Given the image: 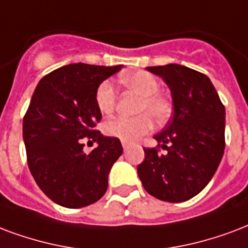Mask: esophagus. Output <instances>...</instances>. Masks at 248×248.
Here are the masks:
<instances>
[{"instance_id": "1", "label": "esophagus", "mask_w": 248, "mask_h": 248, "mask_svg": "<svg viewBox=\"0 0 248 248\" xmlns=\"http://www.w3.org/2000/svg\"><path fill=\"white\" fill-rule=\"evenodd\" d=\"M130 146H131V144H130L129 142H122V147H124V151H127L130 148Z\"/></svg>"}]
</instances>
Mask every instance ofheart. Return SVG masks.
<instances>
[{
    "mask_svg": "<svg viewBox=\"0 0 248 248\" xmlns=\"http://www.w3.org/2000/svg\"><path fill=\"white\" fill-rule=\"evenodd\" d=\"M119 82L134 93L140 96L138 104V113L142 114L137 117H115L106 121L104 131L106 135L118 138L124 142H134L148 131L154 126L151 114L154 118L163 122L170 114V102L166 96L157 92L159 82L152 75L143 71L126 73L119 78ZM117 100V93L113 84L106 80L98 85L96 91V104L101 113L113 111Z\"/></svg>",
    "mask_w": 248,
    "mask_h": 248,
    "instance_id": "heart-1",
    "label": "heart"
}]
</instances>
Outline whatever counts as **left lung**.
Masks as SVG:
<instances>
[{
  "label": "left lung",
  "instance_id": "left-lung-1",
  "mask_svg": "<svg viewBox=\"0 0 248 248\" xmlns=\"http://www.w3.org/2000/svg\"><path fill=\"white\" fill-rule=\"evenodd\" d=\"M170 91L173 117L154 138L167 150L143 148L138 176L148 193L167 202L192 199L209 184L225 151V106L208 76L167 64L147 67Z\"/></svg>",
  "mask_w": 248,
  "mask_h": 248
}]
</instances>
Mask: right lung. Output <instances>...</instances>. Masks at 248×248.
Listing matches in <instances>:
<instances>
[{
    "label": "right lung",
    "mask_w": 248,
    "mask_h": 248,
    "mask_svg": "<svg viewBox=\"0 0 248 248\" xmlns=\"http://www.w3.org/2000/svg\"><path fill=\"white\" fill-rule=\"evenodd\" d=\"M121 68L64 65L42 78L31 97L23 118L27 164L38 186L60 206L84 208L108 189L109 172L124 148L118 138L93 130L102 117L96 91ZM84 138L97 147L84 152Z\"/></svg>",
    "instance_id": "1"
}]
</instances>
